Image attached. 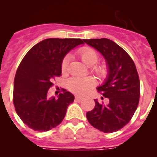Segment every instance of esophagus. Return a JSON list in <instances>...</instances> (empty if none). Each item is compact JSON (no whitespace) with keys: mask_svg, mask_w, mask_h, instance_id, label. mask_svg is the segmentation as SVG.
<instances>
[{"mask_svg":"<svg viewBox=\"0 0 157 157\" xmlns=\"http://www.w3.org/2000/svg\"><path fill=\"white\" fill-rule=\"evenodd\" d=\"M75 100L78 101H81L83 100V98H82V97H80V96L77 95V96H75Z\"/></svg>","mask_w":157,"mask_h":157,"instance_id":"34e87169","label":"esophagus"}]
</instances>
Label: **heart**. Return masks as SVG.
<instances>
[{"mask_svg":"<svg viewBox=\"0 0 157 157\" xmlns=\"http://www.w3.org/2000/svg\"><path fill=\"white\" fill-rule=\"evenodd\" d=\"M78 56L86 64L93 66L99 59L98 52L90 47H84L78 52ZM69 56H66L61 63V71L65 73L67 70ZM92 71L99 77H105L108 74V67L105 64L95 65L92 67ZM95 85V81L93 78H72L68 81V87L71 92L78 94H84Z\"/></svg>","mask_w":157,"mask_h":157,"instance_id":"1","label":"heart"}]
</instances>
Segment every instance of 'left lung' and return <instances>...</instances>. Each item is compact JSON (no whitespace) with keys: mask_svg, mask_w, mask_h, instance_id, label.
I'll return each mask as SVG.
<instances>
[{"mask_svg":"<svg viewBox=\"0 0 157 157\" xmlns=\"http://www.w3.org/2000/svg\"><path fill=\"white\" fill-rule=\"evenodd\" d=\"M83 41L99 51L109 66V76L97 90L109 100V103L105 105L94 100L95 107L86 113L87 120L101 131L115 132L127 125L138 108L140 80L136 66L129 54L112 40Z\"/></svg>","mask_w":157,"mask_h":157,"instance_id":"8db88e82","label":"left lung"}]
</instances>
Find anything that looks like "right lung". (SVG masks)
I'll return each mask as SVG.
<instances>
[{"mask_svg":"<svg viewBox=\"0 0 157 157\" xmlns=\"http://www.w3.org/2000/svg\"><path fill=\"white\" fill-rule=\"evenodd\" d=\"M80 38H48L32 47L18 67L14 80L13 104L28 127L48 131L63 121L75 97L63 90L58 98L48 99L53 80L61 75V63L71 49L83 44Z\"/></svg>","mask_w":157,"mask_h":157,"instance_id":"right-lung-1","label":"right lung"}]
</instances>
